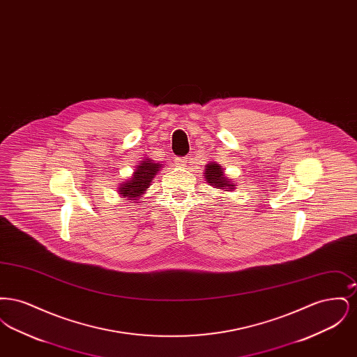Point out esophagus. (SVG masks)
<instances>
[{"label": "esophagus", "instance_id": "1", "mask_svg": "<svg viewBox=\"0 0 357 357\" xmlns=\"http://www.w3.org/2000/svg\"><path fill=\"white\" fill-rule=\"evenodd\" d=\"M174 162H175V165H178V166H186L187 158L186 156H176V158L174 159Z\"/></svg>", "mask_w": 357, "mask_h": 357}]
</instances>
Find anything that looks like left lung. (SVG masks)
<instances>
[{"mask_svg":"<svg viewBox=\"0 0 357 357\" xmlns=\"http://www.w3.org/2000/svg\"><path fill=\"white\" fill-rule=\"evenodd\" d=\"M204 176H206V181L208 183H211V186L215 187H223V188H231L233 185L225 178L223 175V170L221 169L220 165H215V163H208L206 166V171H204Z\"/></svg>","mask_w":357,"mask_h":357,"instance_id":"1","label":"left lung"}]
</instances>
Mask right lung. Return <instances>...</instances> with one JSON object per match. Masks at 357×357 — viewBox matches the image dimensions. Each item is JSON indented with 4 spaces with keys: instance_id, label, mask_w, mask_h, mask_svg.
Here are the masks:
<instances>
[{
    "instance_id": "obj_1",
    "label": "right lung",
    "mask_w": 357,
    "mask_h": 357,
    "mask_svg": "<svg viewBox=\"0 0 357 357\" xmlns=\"http://www.w3.org/2000/svg\"><path fill=\"white\" fill-rule=\"evenodd\" d=\"M162 167L159 163H153L151 160H143L137 166L134 176L131 181H128L124 185H120L119 194L123 195V198H128L130 201H136V197L142 195L149 186L153 182V178L156 175V172Z\"/></svg>"
}]
</instances>
